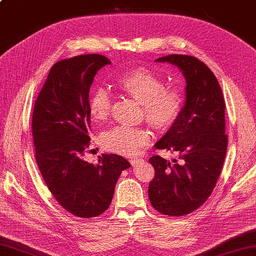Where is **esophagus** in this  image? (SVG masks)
Wrapping results in <instances>:
<instances>
[{
	"instance_id": "esophagus-1",
	"label": "esophagus",
	"mask_w": 256,
	"mask_h": 256,
	"mask_svg": "<svg viewBox=\"0 0 256 256\" xmlns=\"http://www.w3.org/2000/svg\"><path fill=\"white\" fill-rule=\"evenodd\" d=\"M143 160L142 158H131L130 160V162H131L132 166H135V165H138L140 162H142Z\"/></svg>"
}]
</instances>
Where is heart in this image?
I'll use <instances>...</instances> for the list:
<instances>
[{
	"instance_id": "obj_1",
	"label": "heart",
	"mask_w": 256,
	"mask_h": 256,
	"mask_svg": "<svg viewBox=\"0 0 256 256\" xmlns=\"http://www.w3.org/2000/svg\"><path fill=\"white\" fill-rule=\"evenodd\" d=\"M116 88L142 104V115L158 131H166L178 121L185 104V94L178 86H166V82L146 68H134L122 73ZM90 114L95 122H103L112 110V98L106 88L96 86L90 94ZM151 142V135L142 128L116 126L105 132L103 146L126 156L135 155Z\"/></svg>"
}]
</instances>
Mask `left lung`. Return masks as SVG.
<instances>
[{"label":"left lung","mask_w":256,"mask_h":256,"mask_svg":"<svg viewBox=\"0 0 256 256\" xmlns=\"http://www.w3.org/2000/svg\"><path fill=\"white\" fill-rule=\"evenodd\" d=\"M155 61L178 66L186 86L178 121L155 143L180 158L174 164L158 155L148 160L155 170L148 198L160 213L183 216L204 204L221 174L228 150L225 102L218 78L196 58L171 54Z\"/></svg>","instance_id":"1"}]
</instances>
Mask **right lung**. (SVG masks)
I'll use <instances>...</instances> for the list:
<instances>
[{
  "label": "right lung",
  "mask_w": 256,
  "mask_h": 256,
  "mask_svg": "<svg viewBox=\"0 0 256 256\" xmlns=\"http://www.w3.org/2000/svg\"><path fill=\"white\" fill-rule=\"evenodd\" d=\"M108 64L111 61L100 54L58 61L34 104L32 135L38 170L58 204L78 218L106 211L120 175L131 166L118 154H102L96 165L83 158L91 141L90 88Z\"/></svg>",
  "instance_id": "obj_1"
}]
</instances>
